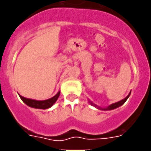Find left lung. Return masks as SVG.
Wrapping results in <instances>:
<instances>
[{
  "label": "left lung",
  "instance_id": "1",
  "mask_svg": "<svg viewBox=\"0 0 151 151\" xmlns=\"http://www.w3.org/2000/svg\"><path fill=\"white\" fill-rule=\"evenodd\" d=\"M130 93L127 96L125 97V99H123V100H121V101H120L116 102V103H114V104H111V106H107V107H106V108H101V107H99V106H97L96 105H95V104H93L92 102H90L92 106H96V107H97L98 109H101V110H102V111H111V110H114V109H116V108H118V107H120V106H122L124 103H125V101H126V100L129 98V96H130Z\"/></svg>",
  "mask_w": 151,
  "mask_h": 151
}]
</instances>
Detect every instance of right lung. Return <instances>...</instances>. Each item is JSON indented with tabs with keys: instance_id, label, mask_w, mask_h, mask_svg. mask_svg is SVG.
<instances>
[{
	"instance_id": "add662e5",
	"label": "right lung",
	"mask_w": 151,
	"mask_h": 151,
	"mask_svg": "<svg viewBox=\"0 0 151 151\" xmlns=\"http://www.w3.org/2000/svg\"><path fill=\"white\" fill-rule=\"evenodd\" d=\"M60 96V91L52 98H50L48 100H45V101H35V100H31V99H28V98H25V97L21 96L20 95V97L22 100V101L24 102L25 104H26L27 106H29L30 107L32 108H35V109H48L50 107L54 105L55 101H57L58 97Z\"/></svg>"
}]
</instances>
